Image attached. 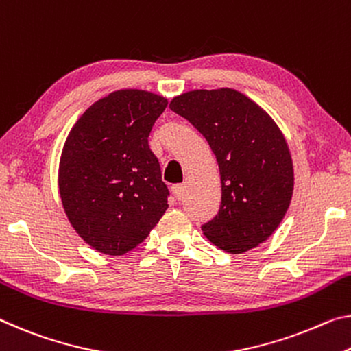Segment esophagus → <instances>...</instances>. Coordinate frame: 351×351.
Here are the masks:
<instances>
[{"label": "esophagus", "mask_w": 351, "mask_h": 351, "mask_svg": "<svg viewBox=\"0 0 351 351\" xmlns=\"http://www.w3.org/2000/svg\"><path fill=\"white\" fill-rule=\"evenodd\" d=\"M184 184H175L173 187H171V192H173V195L176 199H182V197H184Z\"/></svg>", "instance_id": "obj_1"}]
</instances>
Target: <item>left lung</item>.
I'll return each mask as SVG.
<instances>
[{
    "mask_svg": "<svg viewBox=\"0 0 351 351\" xmlns=\"http://www.w3.org/2000/svg\"><path fill=\"white\" fill-rule=\"evenodd\" d=\"M170 109L202 132L220 169L219 214L202 226L223 252H248L271 236L291 204L293 167L271 117L232 88L192 90Z\"/></svg>",
    "mask_w": 351,
    "mask_h": 351,
    "instance_id": "1",
    "label": "left lung"
}]
</instances>
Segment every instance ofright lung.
Segmentation results:
<instances>
[{
	"mask_svg": "<svg viewBox=\"0 0 351 351\" xmlns=\"http://www.w3.org/2000/svg\"><path fill=\"white\" fill-rule=\"evenodd\" d=\"M167 108L152 92L117 90L71 128L60 156L59 192L71 226L97 252L120 256L145 241L170 192L148 145Z\"/></svg>",
	"mask_w": 351,
	"mask_h": 351,
	"instance_id": "1",
	"label": "right lung"
}]
</instances>
